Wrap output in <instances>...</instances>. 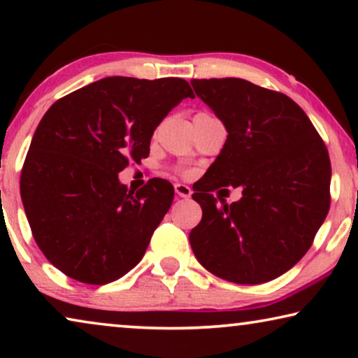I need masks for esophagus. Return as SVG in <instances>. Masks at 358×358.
Masks as SVG:
<instances>
[{
	"instance_id": "34e87169",
	"label": "esophagus",
	"mask_w": 358,
	"mask_h": 358,
	"mask_svg": "<svg viewBox=\"0 0 358 358\" xmlns=\"http://www.w3.org/2000/svg\"><path fill=\"white\" fill-rule=\"evenodd\" d=\"M174 190H176V195L182 199H190V195H192V189H190L189 185L180 184V182L174 185Z\"/></svg>"
}]
</instances>
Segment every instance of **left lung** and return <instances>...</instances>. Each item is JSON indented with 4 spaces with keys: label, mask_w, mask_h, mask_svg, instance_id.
<instances>
[{
    "label": "left lung",
    "mask_w": 358,
    "mask_h": 358,
    "mask_svg": "<svg viewBox=\"0 0 358 358\" xmlns=\"http://www.w3.org/2000/svg\"><path fill=\"white\" fill-rule=\"evenodd\" d=\"M190 85L228 131L194 189L202 220L189 234L190 246L197 261L223 280H273L305 256L329 212L324 141L301 107L282 92L241 78ZM222 185L241 187L243 197L229 206L221 198L218 203L211 192Z\"/></svg>",
    "instance_id": "obj_1"
}]
</instances>
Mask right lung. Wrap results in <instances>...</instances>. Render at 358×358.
Returning a JSON list of instances; mask_svg holds the SVG:
<instances>
[{
  "label": "right lung",
  "mask_w": 358,
  "mask_h": 358,
  "mask_svg": "<svg viewBox=\"0 0 358 358\" xmlns=\"http://www.w3.org/2000/svg\"><path fill=\"white\" fill-rule=\"evenodd\" d=\"M185 97L194 92L180 78L110 76L45 112L24 161L21 197L37 246L58 271L104 285L141 261L174 187L150 179L131 192L119 173L150 155L156 127Z\"/></svg>",
  "instance_id": "add662e5"
}]
</instances>
